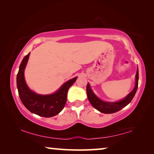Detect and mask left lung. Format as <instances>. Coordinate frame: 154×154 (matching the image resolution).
Returning <instances> with one entry per match:
<instances>
[{"label":"left lung","instance_id":"8db88e82","mask_svg":"<svg viewBox=\"0 0 154 154\" xmlns=\"http://www.w3.org/2000/svg\"><path fill=\"white\" fill-rule=\"evenodd\" d=\"M138 82H139V70L137 69L136 74V83H135V86L133 90L128 94L124 99L115 103H108L101 100L94 94V93L92 92V89H91L90 84L88 83L86 88L88 98L94 107L101 112V113L107 114L116 113V112L120 111L122 108L125 107L131 102L132 98H134L135 94L137 92Z\"/></svg>","mask_w":154,"mask_h":154}]
</instances>
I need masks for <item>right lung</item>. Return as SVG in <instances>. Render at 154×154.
<instances>
[{
    "label": "right lung",
    "instance_id": "obj_1",
    "mask_svg": "<svg viewBox=\"0 0 154 154\" xmlns=\"http://www.w3.org/2000/svg\"><path fill=\"white\" fill-rule=\"evenodd\" d=\"M27 54L21 62L17 75L18 94L23 105L31 113L44 118H51L58 114L64 109L66 103L67 92L77 77L68 81L56 92L49 95H41L29 89L24 79V69L29 58Z\"/></svg>",
    "mask_w": 154,
    "mask_h": 154
}]
</instances>
